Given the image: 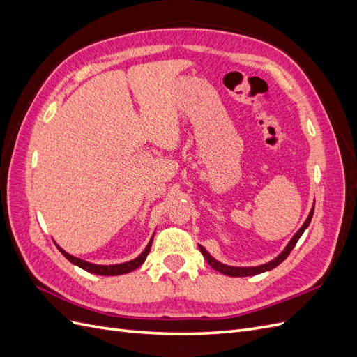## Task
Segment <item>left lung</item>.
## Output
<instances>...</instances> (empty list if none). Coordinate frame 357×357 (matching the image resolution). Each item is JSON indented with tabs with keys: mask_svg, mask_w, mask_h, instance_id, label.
<instances>
[{
	"mask_svg": "<svg viewBox=\"0 0 357 357\" xmlns=\"http://www.w3.org/2000/svg\"><path fill=\"white\" fill-rule=\"evenodd\" d=\"M312 213H314V207L311 208V211H310V214H308V218H307L305 223L301 226L299 231L294 235V238H291V240L289 241V244L286 245L284 250H283L282 253H280V255L274 259V261L268 262V264L259 265V266H229V265H225V264H220V262L215 261V259L211 257V256L208 255V252L205 250V248H204L202 245H199V250H201L202 256L205 257V261L208 262V265H210L211 268H214L215 271H219V273H222V274H225V275H229V277H247V275L261 274V273L269 271V269H274L275 266H278L280 264H282V262L284 261V259L290 255V252L294 250V247L296 245L298 240L301 238V235L304 234V231L308 228V225H310V222H311V219H312Z\"/></svg>",
	"mask_w": 357,
	"mask_h": 357,
	"instance_id": "obj_1",
	"label": "left lung"
}]
</instances>
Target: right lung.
<instances>
[{"label":"right lung","instance_id":"right-lung-1","mask_svg":"<svg viewBox=\"0 0 357 357\" xmlns=\"http://www.w3.org/2000/svg\"><path fill=\"white\" fill-rule=\"evenodd\" d=\"M152 241H153V236H152V240L149 241L147 247L144 248V252H143L142 255H139L138 257L132 259V261H129V262L117 264V265H95V264L82 261V259H79V257L68 255L67 252H63L59 245H58V248H59V252H61L63 256H66L71 264L80 266L82 269H84V271L96 274V275H121V274L131 273V271H134V269H137L139 265H143V262L146 261V257H147V255H149V252H150V247H152Z\"/></svg>","mask_w":357,"mask_h":357}]
</instances>
